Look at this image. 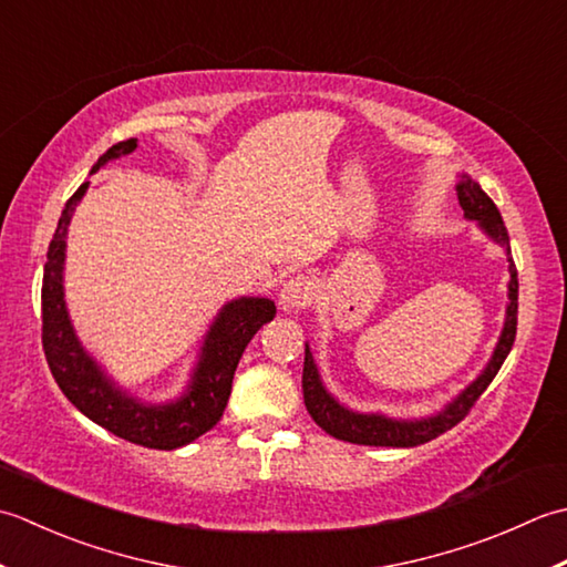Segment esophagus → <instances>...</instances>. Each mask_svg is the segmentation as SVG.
I'll return each instance as SVG.
<instances>
[{"label":"esophagus","instance_id":"esophagus-1","mask_svg":"<svg viewBox=\"0 0 567 567\" xmlns=\"http://www.w3.org/2000/svg\"><path fill=\"white\" fill-rule=\"evenodd\" d=\"M313 298H316V284L310 281L308 276H293V279H288L281 288L279 306L284 310H298V308H306Z\"/></svg>","mask_w":567,"mask_h":567}]
</instances>
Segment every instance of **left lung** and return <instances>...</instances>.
<instances>
[{
	"label": "left lung",
	"mask_w": 567,
	"mask_h": 567,
	"mask_svg": "<svg viewBox=\"0 0 567 567\" xmlns=\"http://www.w3.org/2000/svg\"><path fill=\"white\" fill-rule=\"evenodd\" d=\"M457 200L462 205V210H465V215L470 219H477L484 233H487L494 241H499V245L506 249V254H509V274H512L509 306H506V322H504L499 344H496L487 369L477 377V381H472V384L441 413H435L431 419H423V421H394L379 413H354L350 409L340 406V403L328 394L326 386H322L313 354H310L306 344V362H303L306 409L310 415H313V421L320 425V429L330 433L332 437H338V441H348L357 445H381V447H415L433 441V437L443 435L445 431H450L453 425H457L462 419H465L470 409L475 406L477 399L484 394V389L492 384V379L502 369L506 354L512 352V344L516 340L518 279H516V264L512 259L509 235H506L504 219L499 210H496V205L489 195L467 176H462L460 181Z\"/></svg>",
	"instance_id": "left-lung-1"
}]
</instances>
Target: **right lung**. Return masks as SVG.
Here are the masks:
<instances>
[{
  "label": "right lung",
  "instance_id": "add662e5",
  "mask_svg": "<svg viewBox=\"0 0 567 567\" xmlns=\"http://www.w3.org/2000/svg\"><path fill=\"white\" fill-rule=\"evenodd\" d=\"M136 138L114 144L92 166L95 173L107 161L132 154ZM87 190L83 183L65 203L63 215L58 219L55 235L49 245V259L43 267L41 286V340L45 362L51 367L55 384L61 386L68 401L78 411H83L90 421L107 429L117 437L134 445L173 450L193 443L195 437L207 433L223 419L229 391H233L235 369L241 352L261 326H267L276 316V306L269 298H239L219 310L217 320L205 338L200 362L195 367L193 381L186 396L166 403V406H146L117 389L102 374V369L90 360L73 332L63 300V259H65V235L75 205Z\"/></svg>",
  "mask_w": 567,
  "mask_h": 567
}]
</instances>
